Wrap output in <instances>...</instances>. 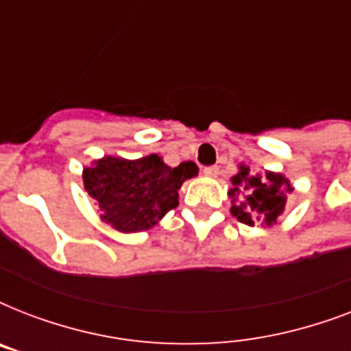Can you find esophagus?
<instances>
[{
  "label": "esophagus",
  "instance_id": "34e87169",
  "mask_svg": "<svg viewBox=\"0 0 351 351\" xmlns=\"http://www.w3.org/2000/svg\"><path fill=\"white\" fill-rule=\"evenodd\" d=\"M204 175L217 176L219 175V165H208V167H204Z\"/></svg>",
  "mask_w": 351,
  "mask_h": 351
}]
</instances>
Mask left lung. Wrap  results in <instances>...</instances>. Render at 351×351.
I'll return each mask as SVG.
<instances>
[{"mask_svg": "<svg viewBox=\"0 0 351 351\" xmlns=\"http://www.w3.org/2000/svg\"><path fill=\"white\" fill-rule=\"evenodd\" d=\"M288 191L291 186L282 175H253L250 167L242 165L239 175L233 176V189H230L231 213L244 224L253 226L255 220H264L271 226L284 211Z\"/></svg>", "mask_w": 351, "mask_h": 351, "instance_id": "1", "label": "left lung"}]
</instances>
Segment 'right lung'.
I'll return each mask as SVG.
<instances>
[{
	"mask_svg": "<svg viewBox=\"0 0 351 351\" xmlns=\"http://www.w3.org/2000/svg\"><path fill=\"white\" fill-rule=\"evenodd\" d=\"M198 175L195 162L169 167L158 154L140 160L106 158L84 169L85 189L100 204L101 220L118 231H143L178 206L182 182Z\"/></svg>",
	"mask_w": 351,
	"mask_h": 351,
	"instance_id": "add662e5",
	"label": "right lung"
}]
</instances>
